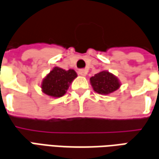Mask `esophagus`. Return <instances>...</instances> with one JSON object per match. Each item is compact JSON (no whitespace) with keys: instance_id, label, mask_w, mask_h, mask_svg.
I'll return each instance as SVG.
<instances>
[{"instance_id":"1","label":"esophagus","mask_w":159,"mask_h":159,"mask_svg":"<svg viewBox=\"0 0 159 159\" xmlns=\"http://www.w3.org/2000/svg\"><path fill=\"white\" fill-rule=\"evenodd\" d=\"M78 73H79V74H80V75H82V76H86V74H87V70H86V69H80Z\"/></svg>"}]
</instances>
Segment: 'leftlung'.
I'll return each mask as SVG.
<instances>
[{
    "label": "left lung",
    "instance_id": "left-lung-1",
    "mask_svg": "<svg viewBox=\"0 0 159 159\" xmlns=\"http://www.w3.org/2000/svg\"><path fill=\"white\" fill-rule=\"evenodd\" d=\"M93 90L99 94H109L119 89V80L107 71H102L90 79Z\"/></svg>",
    "mask_w": 159,
    "mask_h": 159
}]
</instances>
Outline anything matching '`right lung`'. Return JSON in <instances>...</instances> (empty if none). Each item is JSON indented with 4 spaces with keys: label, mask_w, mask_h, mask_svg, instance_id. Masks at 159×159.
Listing matches in <instances>:
<instances>
[{
    "label": "right lung",
    "mask_w": 159,
    "mask_h": 159,
    "mask_svg": "<svg viewBox=\"0 0 159 159\" xmlns=\"http://www.w3.org/2000/svg\"><path fill=\"white\" fill-rule=\"evenodd\" d=\"M76 77L77 73L73 69L66 71L55 66L43 80L42 92L48 96L60 98L66 93L69 85Z\"/></svg>",
    "instance_id": "add662e5"
}]
</instances>
